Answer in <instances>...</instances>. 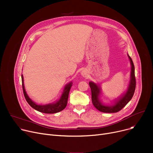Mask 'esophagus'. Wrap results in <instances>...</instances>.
I'll return each mask as SVG.
<instances>
[{"instance_id": "obj_1", "label": "esophagus", "mask_w": 153, "mask_h": 153, "mask_svg": "<svg viewBox=\"0 0 153 153\" xmlns=\"http://www.w3.org/2000/svg\"><path fill=\"white\" fill-rule=\"evenodd\" d=\"M80 74H81V75H82V76H83V77H84V78L87 77V76H88V71H87L86 69H83V70L81 71Z\"/></svg>"}]
</instances>
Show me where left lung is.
I'll use <instances>...</instances> for the list:
<instances>
[{
    "label": "left lung",
    "mask_w": 153,
    "mask_h": 153,
    "mask_svg": "<svg viewBox=\"0 0 153 153\" xmlns=\"http://www.w3.org/2000/svg\"><path fill=\"white\" fill-rule=\"evenodd\" d=\"M127 56L130 62L131 71H130V79L128 86L126 91L120 96L116 98L113 101L111 104H105L103 103L101 100V94L102 93L101 88L97 84L89 82V85L91 90V100L93 104L96 108L102 112L105 113H115L120 111L126 105L128 102L131 100L134 94L136 87V79L134 76V67L132 59L127 53Z\"/></svg>",
    "instance_id": "8db88e82"
}]
</instances>
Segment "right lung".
Listing matches in <instances>:
<instances>
[{
	"label": "right lung",
	"instance_id": "add662e5",
	"mask_svg": "<svg viewBox=\"0 0 153 153\" xmlns=\"http://www.w3.org/2000/svg\"><path fill=\"white\" fill-rule=\"evenodd\" d=\"M22 81L25 97L27 102H28L30 104V105L31 107H33L34 109L45 114H55L62 111L66 107L68 102L69 92L71 86H72V82H69L65 86L64 90H63V92L62 93V95L60 96L58 100L47 104H38L34 102L33 101H32L31 99L28 96V94L26 93L24 85V79L23 75H22Z\"/></svg>",
	"mask_w": 153,
	"mask_h": 153
}]
</instances>
